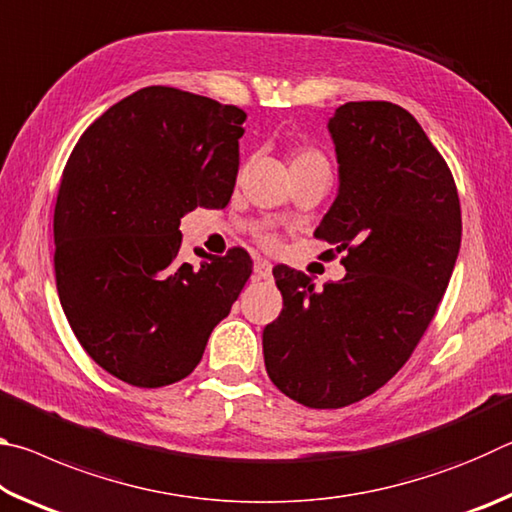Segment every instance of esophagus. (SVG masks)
<instances>
[{"label":"esophagus","instance_id":"34e87169","mask_svg":"<svg viewBox=\"0 0 512 512\" xmlns=\"http://www.w3.org/2000/svg\"><path fill=\"white\" fill-rule=\"evenodd\" d=\"M253 271H255L257 280H271L273 266H271V262H266V259H257L255 266H253Z\"/></svg>","mask_w":512,"mask_h":512}]
</instances>
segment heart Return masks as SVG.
<instances>
[{
    "instance_id": "b5f03b06",
    "label": "heart",
    "mask_w": 512,
    "mask_h": 512,
    "mask_svg": "<svg viewBox=\"0 0 512 512\" xmlns=\"http://www.w3.org/2000/svg\"><path fill=\"white\" fill-rule=\"evenodd\" d=\"M323 164L327 167V162L323 155H320L316 149H296L291 153V169H302V167H318ZM273 237H266V244H273Z\"/></svg>"
}]
</instances>
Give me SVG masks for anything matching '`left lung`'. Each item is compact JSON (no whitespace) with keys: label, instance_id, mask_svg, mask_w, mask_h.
Returning <instances> with one entry per match:
<instances>
[{"label":"left lung","instance_id":"8db88e82","mask_svg":"<svg viewBox=\"0 0 512 512\" xmlns=\"http://www.w3.org/2000/svg\"><path fill=\"white\" fill-rule=\"evenodd\" d=\"M327 131L339 194L314 235L348 273L316 291L305 273L275 266L284 307L262 336L268 377L309 409L359 402L409 361L461 248L454 176L411 112L350 101Z\"/></svg>","mask_w":512,"mask_h":512}]
</instances>
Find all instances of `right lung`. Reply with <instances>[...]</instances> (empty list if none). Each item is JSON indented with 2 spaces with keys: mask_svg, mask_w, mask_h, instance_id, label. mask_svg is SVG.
<instances>
[{
  "mask_svg": "<svg viewBox=\"0 0 512 512\" xmlns=\"http://www.w3.org/2000/svg\"><path fill=\"white\" fill-rule=\"evenodd\" d=\"M246 112L151 85L108 108L76 142L54 210L58 298L83 350L126 384L160 388L201 361L253 259L178 262L180 219L225 207Z\"/></svg>",
  "mask_w": 512,
  "mask_h": 512,
  "instance_id": "add662e5",
  "label": "right lung"
}]
</instances>
